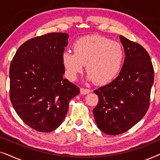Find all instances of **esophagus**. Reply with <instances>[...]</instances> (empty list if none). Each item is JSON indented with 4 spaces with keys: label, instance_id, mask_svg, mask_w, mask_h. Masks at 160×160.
Segmentation results:
<instances>
[{
    "label": "esophagus",
    "instance_id": "obj_1",
    "mask_svg": "<svg viewBox=\"0 0 160 160\" xmlns=\"http://www.w3.org/2000/svg\"><path fill=\"white\" fill-rule=\"evenodd\" d=\"M80 92L82 95H87L89 92H91V90L89 89H85V88H81L80 89Z\"/></svg>",
    "mask_w": 160,
    "mask_h": 160
}]
</instances>
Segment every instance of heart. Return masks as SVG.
<instances>
[{"mask_svg": "<svg viewBox=\"0 0 160 160\" xmlns=\"http://www.w3.org/2000/svg\"><path fill=\"white\" fill-rule=\"evenodd\" d=\"M73 53L64 52L62 62L70 80L76 79L86 65L87 78L98 84H106L121 70L124 51L119 43L106 37L94 35L82 37L73 45Z\"/></svg>", "mask_w": 160, "mask_h": 160, "instance_id": "1", "label": "heart"}]
</instances>
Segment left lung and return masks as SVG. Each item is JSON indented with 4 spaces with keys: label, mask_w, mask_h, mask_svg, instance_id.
I'll return each mask as SVG.
<instances>
[{
    "label": "left lung",
    "mask_w": 160,
    "mask_h": 160,
    "mask_svg": "<svg viewBox=\"0 0 160 160\" xmlns=\"http://www.w3.org/2000/svg\"><path fill=\"white\" fill-rule=\"evenodd\" d=\"M125 58L119 75L94 91L99 101L93 109L96 124L110 135L122 134L136 124L147 112L154 71L147 51L120 36Z\"/></svg>",
    "instance_id": "1"
}]
</instances>
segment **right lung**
<instances>
[{
    "mask_svg": "<svg viewBox=\"0 0 160 160\" xmlns=\"http://www.w3.org/2000/svg\"><path fill=\"white\" fill-rule=\"evenodd\" d=\"M69 36L51 32L22 43L11 62L10 100L21 119L49 132L62 124L80 89L66 78L62 58Z\"/></svg>",
    "mask_w": 160,
    "mask_h": 160,
    "instance_id": "1",
    "label": "right lung"
}]
</instances>
